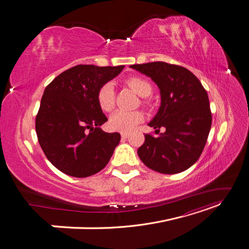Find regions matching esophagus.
<instances>
[{
    "instance_id": "34e87169",
    "label": "esophagus",
    "mask_w": 249,
    "mask_h": 249,
    "mask_svg": "<svg viewBox=\"0 0 249 249\" xmlns=\"http://www.w3.org/2000/svg\"><path fill=\"white\" fill-rule=\"evenodd\" d=\"M120 135H122V138H127L130 136V133H127V132H122L120 133Z\"/></svg>"
}]
</instances>
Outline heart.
Wrapping results in <instances>:
<instances>
[{
    "label": "heart",
    "instance_id": "heart-1",
    "mask_svg": "<svg viewBox=\"0 0 249 249\" xmlns=\"http://www.w3.org/2000/svg\"><path fill=\"white\" fill-rule=\"evenodd\" d=\"M124 83L143 99L153 94V85L144 78L134 76L125 79ZM115 95L114 86L111 83L103 84L96 92V102L100 108L105 112H111L115 107ZM143 105L147 106V103L143 101ZM143 119H144V115L141 111H117L110 117L109 127L112 131L130 132L137 124H141Z\"/></svg>",
    "mask_w": 249,
    "mask_h": 249
}]
</instances>
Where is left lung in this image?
Masks as SVG:
<instances>
[{"label": "left lung", "mask_w": 249, "mask_h": 249, "mask_svg": "<svg viewBox=\"0 0 249 249\" xmlns=\"http://www.w3.org/2000/svg\"><path fill=\"white\" fill-rule=\"evenodd\" d=\"M146 74L160 88L161 107L148 124L159 137L144 134L138 148L140 160L165 175L182 172L198 160L209 136L212 114L206 89L194 74L183 66L166 62L131 65Z\"/></svg>", "instance_id": "1"}]
</instances>
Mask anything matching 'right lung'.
Segmentation results:
<instances>
[{"mask_svg": "<svg viewBox=\"0 0 249 249\" xmlns=\"http://www.w3.org/2000/svg\"><path fill=\"white\" fill-rule=\"evenodd\" d=\"M124 67L76 65L44 89L35 119L37 138L48 160L65 175L87 178L108 164L120 134L100 127L108 118L96 92Z\"/></svg>", "mask_w": 249, "mask_h": 249, "instance_id": "right-lung-1", "label": "right lung"}]
</instances>
